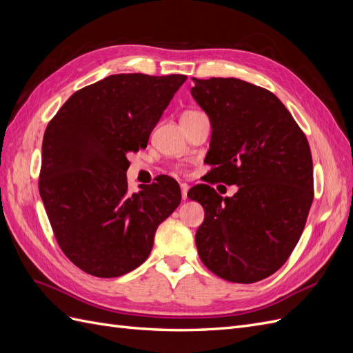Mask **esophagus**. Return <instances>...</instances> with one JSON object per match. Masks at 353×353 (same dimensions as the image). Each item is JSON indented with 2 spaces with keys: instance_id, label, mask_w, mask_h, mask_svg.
I'll return each mask as SVG.
<instances>
[{
  "instance_id": "34e87169",
  "label": "esophagus",
  "mask_w": 353,
  "mask_h": 353,
  "mask_svg": "<svg viewBox=\"0 0 353 353\" xmlns=\"http://www.w3.org/2000/svg\"><path fill=\"white\" fill-rule=\"evenodd\" d=\"M188 184H181V194H183V200H187L188 197H187V193H188Z\"/></svg>"
}]
</instances>
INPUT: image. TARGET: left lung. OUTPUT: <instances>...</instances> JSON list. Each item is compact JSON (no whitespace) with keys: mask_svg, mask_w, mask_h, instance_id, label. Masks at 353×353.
<instances>
[{"mask_svg":"<svg viewBox=\"0 0 353 353\" xmlns=\"http://www.w3.org/2000/svg\"><path fill=\"white\" fill-rule=\"evenodd\" d=\"M191 95L209 116L208 183L236 184L232 197L197 184L205 209L196 232L201 262L221 279L250 284L279 271L301 239L314 200L312 156L285 105L236 78H193Z\"/></svg>","mask_w":353,"mask_h":353,"instance_id":"left-lung-1","label":"left lung"}]
</instances>
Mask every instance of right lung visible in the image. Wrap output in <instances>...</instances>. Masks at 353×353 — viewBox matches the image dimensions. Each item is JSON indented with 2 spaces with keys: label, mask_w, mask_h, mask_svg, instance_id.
I'll use <instances>...</instances> for the list:
<instances>
[{
  "label": "right lung",
  "mask_w": 353,
  "mask_h": 353,
  "mask_svg": "<svg viewBox=\"0 0 353 353\" xmlns=\"http://www.w3.org/2000/svg\"><path fill=\"white\" fill-rule=\"evenodd\" d=\"M185 74H110L74 92L42 140L39 194L63 253L100 279L138 268L181 203L175 179L128 193V153L148 143Z\"/></svg>",
  "instance_id": "1"
}]
</instances>
